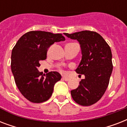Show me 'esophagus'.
<instances>
[{
    "mask_svg": "<svg viewBox=\"0 0 127 127\" xmlns=\"http://www.w3.org/2000/svg\"><path fill=\"white\" fill-rule=\"evenodd\" d=\"M62 79L63 80H65V81H68V80H69V78H68L64 77V76H63V77L62 78Z\"/></svg>",
    "mask_w": 127,
    "mask_h": 127,
    "instance_id": "34e87169",
    "label": "esophagus"
}]
</instances>
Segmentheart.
I'll list each match as a JSON object with an SVG mask.
<instances>
[{
    "mask_svg": "<svg viewBox=\"0 0 127 127\" xmlns=\"http://www.w3.org/2000/svg\"><path fill=\"white\" fill-rule=\"evenodd\" d=\"M61 71H63V70H61Z\"/></svg>",
    "mask_w": 127,
    "mask_h": 127,
    "instance_id": "heart-1",
    "label": "heart"
}]
</instances>
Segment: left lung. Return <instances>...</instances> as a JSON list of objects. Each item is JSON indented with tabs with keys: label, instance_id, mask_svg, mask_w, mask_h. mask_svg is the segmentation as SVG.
Masks as SVG:
<instances>
[{
	"label": "left lung",
	"instance_id": "1",
	"mask_svg": "<svg viewBox=\"0 0 127 127\" xmlns=\"http://www.w3.org/2000/svg\"><path fill=\"white\" fill-rule=\"evenodd\" d=\"M64 34L80 44L82 60L75 71L84 74L77 88L71 90L78 104L90 106L97 102L106 91L113 70L112 53L107 43L95 32L82 31Z\"/></svg>",
	"mask_w": 127,
	"mask_h": 127
}]
</instances>
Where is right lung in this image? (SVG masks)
<instances>
[{
  "label": "right lung",
  "instance_id": "add662e5",
  "mask_svg": "<svg viewBox=\"0 0 127 127\" xmlns=\"http://www.w3.org/2000/svg\"><path fill=\"white\" fill-rule=\"evenodd\" d=\"M65 40L61 33L31 31L23 35L12 51L11 70L15 82L24 97L33 103H42L51 97L55 84L61 78L57 72L47 74L38 71L41 61L47 59L48 48Z\"/></svg>",
  "mask_w": 127,
  "mask_h": 127
}]
</instances>
